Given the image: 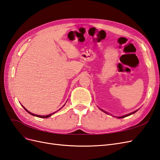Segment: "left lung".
<instances>
[{
    "instance_id": "obj_1",
    "label": "left lung",
    "mask_w": 160,
    "mask_h": 160,
    "mask_svg": "<svg viewBox=\"0 0 160 160\" xmlns=\"http://www.w3.org/2000/svg\"><path fill=\"white\" fill-rule=\"evenodd\" d=\"M101 111H102V110H101ZM138 111V110H137ZM133 111V113H129V114H128V115H123V116H122V117H118V118H125V117H127V116H129V115H132V114H133V113H135V112H136V111ZM104 112H105V111H104ZM105 113H106V112H105Z\"/></svg>"
}]
</instances>
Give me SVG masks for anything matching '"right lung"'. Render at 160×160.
I'll use <instances>...</instances> for the list:
<instances>
[{"instance_id": "add662e5", "label": "right lung", "mask_w": 160, "mask_h": 160, "mask_svg": "<svg viewBox=\"0 0 160 160\" xmlns=\"http://www.w3.org/2000/svg\"><path fill=\"white\" fill-rule=\"evenodd\" d=\"M64 106V105H63ZM22 107H23V106H22ZM23 108L24 109H25L27 111V112L28 113H29V114H31V115H33V116H36V117H38V118H49V117H50V116H51L52 114H54L55 113H51V114H49V115H36V114H34V113H31V112H29V111H28V110H27L25 108H24L23 107ZM59 109V110H60Z\"/></svg>"}]
</instances>
